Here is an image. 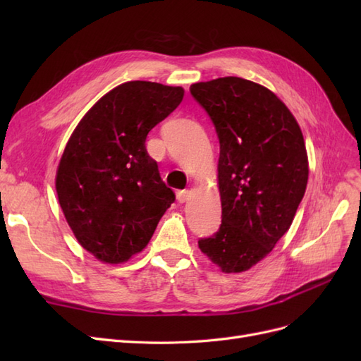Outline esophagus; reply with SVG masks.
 <instances>
[{"label": "esophagus", "instance_id": "34e87169", "mask_svg": "<svg viewBox=\"0 0 361 361\" xmlns=\"http://www.w3.org/2000/svg\"><path fill=\"white\" fill-rule=\"evenodd\" d=\"M176 197H178V200H179L180 203L187 202V200H188V197H190V191H188V190H180V191H178Z\"/></svg>", "mask_w": 361, "mask_h": 361}]
</instances>
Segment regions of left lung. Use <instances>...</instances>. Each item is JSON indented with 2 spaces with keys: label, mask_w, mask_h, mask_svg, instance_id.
<instances>
[{
  "label": "left lung",
  "mask_w": 361,
  "mask_h": 361,
  "mask_svg": "<svg viewBox=\"0 0 361 361\" xmlns=\"http://www.w3.org/2000/svg\"><path fill=\"white\" fill-rule=\"evenodd\" d=\"M220 140L221 226L199 239L226 274L250 269L271 253L293 221L309 179L297 120L267 87L224 76L190 87Z\"/></svg>",
  "instance_id": "left-lung-1"
}]
</instances>
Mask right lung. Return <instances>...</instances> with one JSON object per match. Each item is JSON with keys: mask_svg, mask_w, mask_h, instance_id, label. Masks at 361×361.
<instances>
[{"mask_svg": "<svg viewBox=\"0 0 361 361\" xmlns=\"http://www.w3.org/2000/svg\"><path fill=\"white\" fill-rule=\"evenodd\" d=\"M182 87L117 85L81 118L61 155L56 190L78 243L105 264L140 253L171 203L146 137L183 99Z\"/></svg>", "mask_w": 361, "mask_h": 361, "instance_id": "1", "label": "right lung"}]
</instances>
